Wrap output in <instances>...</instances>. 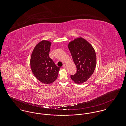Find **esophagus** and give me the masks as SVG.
<instances>
[{
  "label": "esophagus",
  "instance_id": "obj_1",
  "mask_svg": "<svg viewBox=\"0 0 126 126\" xmlns=\"http://www.w3.org/2000/svg\"><path fill=\"white\" fill-rule=\"evenodd\" d=\"M63 67L64 68H66V67H67V65H66V64H63Z\"/></svg>",
  "mask_w": 126,
  "mask_h": 126
}]
</instances>
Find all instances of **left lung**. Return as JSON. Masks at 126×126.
<instances>
[{
    "label": "left lung",
    "instance_id": "obj_1",
    "mask_svg": "<svg viewBox=\"0 0 126 126\" xmlns=\"http://www.w3.org/2000/svg\"><path fill=\"white\" fill-rule=\"evenodd\" d=\"M68 47L77 69L76 74L71 75L70 78L77 84L83 83L95 70L96 63L95 51L91 45L82 37L69 42Z\"/></svg>",
    "mask_w": 126,
    "mask_h": 126
}]
</instances>
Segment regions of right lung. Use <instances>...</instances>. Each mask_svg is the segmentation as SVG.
<instances>
[{"mask_svg": "<svg viewBox=\"0 0 126 126\" xmlns=\"http://www.w3.org/2000/svg\"><path fill=\"white\" fill-rule=\"evenodd\" d=\"M51 43L42 40L35 47L31 54L30 67L37 79L44 84H50L58 78L60 67H57L49 53Z\"/></svg>", "mask_w": 126, "mask_h": 126, "instance_id": "add662e5", "label": "right lung"}]
</instances>
